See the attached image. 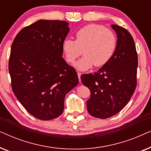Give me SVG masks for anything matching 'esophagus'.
Listing matches in <instances>:
<instances>
[{
    "instance_id": "1",
    "label": "esophagus",
    "mask_w": 151,
    "mask_h": 151,
    "mask_svg": "<svg viewBox=\"0 0 151 151\" xmlns=\"http://www.w3.org/2000/svg\"><path fill=\"white\" fill-rule=\"evenodd\" d=\"M81 75H82V73H79V72H78V79H79V81H80V82L81 81V79H80V77H81Z\"/></svg>"
}]
</instances>
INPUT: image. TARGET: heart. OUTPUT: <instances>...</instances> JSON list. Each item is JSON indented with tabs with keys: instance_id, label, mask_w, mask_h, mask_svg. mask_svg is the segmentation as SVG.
Listing matches in <instances>:
<instances>
[{
	"instance_id": "b5f03b06",
	"label": "heart",
	"mask_w": 151,
	"mask_h": 151,
	"mask_svg": "<svg viewBox=\"0 0 151 151\" xmlns=\"http://www.w3.org/2000/svg\"><path fill=\"white\" fill-rule=\"evenodd\" d=\"M76 40L67 38L62 48L66 60L73 63L82 54L74 67L78 71H86L93 66L102 67L112 58L117 46V38L114 32L104 26L90 24L80 29L76 34Z\"/></svg>"
}]
</instances>
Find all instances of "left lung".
<instances>
[{"label":"left lung","mask_w":151,"mask_h":151,"mask_svg":"<svg viewBox=\"0 0 151 151\" xmlns=\"http://www.w3.org/2000/svg\"><path fill=\"white\" fill-rule=\"evenodd\" d=\"M117 46L112 58L93 73L81 76L82 84L89 88L86 101L88 113L106 119L119 113L129 102L137 85V54L131 34L117 24Z\"/></svg>","instance_id":"obj_1"}]
</instances>
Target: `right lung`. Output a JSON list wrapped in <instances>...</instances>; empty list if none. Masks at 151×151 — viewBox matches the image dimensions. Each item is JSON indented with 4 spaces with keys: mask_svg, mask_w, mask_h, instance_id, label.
I'll use <instances>...</instances> for the list:
<instances>
[{
    "mask_svg": "<svg viewBox=\"0 0 151 151\" xmlns=\"http://www.w3.org/2000/svg\"><path fill=\"white\" fill-rule=\"evenodd\" d=\"M69 30L67 22L39 20L22 29L12 43V90L24 108L39 119L59 117L66 94L78 84L76 70L62 57Z\"/></svg>",
    "mask_w": 151,
    "mask_h": 151,
    "instance_id": "add662e5",
    "label": "right lung"
}]
</instances>
